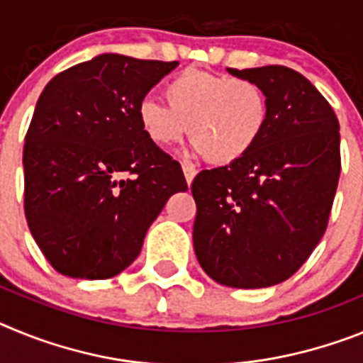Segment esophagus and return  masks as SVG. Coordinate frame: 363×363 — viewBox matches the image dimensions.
Instances as JSON below:
<instances>
[{
    "instance_id": "34e87169",
    "label": "esophagus",
    "mask_w": 363,
    "mask_h": 363,
    "mask_svg": "<svg viewBox=\"0 0 363 363\" xmlns=\"http://www.w3.org/2000/svg\"><path fill=\"white\" fill-rule=\"evenodd\" d=\"M196 169L191 165H184V174H185V179H187V184L191 185L192 179H194V176H196Z\"/></svg>"
}]
</instances>
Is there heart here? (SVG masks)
Returning <instances> with one entry per match:
<instances>
[{"label":"heart","mask_w":363,"mask_h":363,"mask_svg":"<svg viewBox=\"0 0 363 363\" xmlns=\"http://www.w3.org/2000/svg\"><path fill=\"white\" fill-rule=\"evenodd\" d=\"M163 94L167 104L145 98L138 105L143 134L162 149L189 133L194 152L230 165L255 149L267 127V94L252 79L185 69L165 83Z\"/></svg>","instance_id":"1"}]
</instances>
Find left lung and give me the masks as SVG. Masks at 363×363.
Segmentation results:
<instances>
[{
  "mask_svg": "<svg viewBox=\"0 0 363 363\" xmlns=\"http://www.w3.org/2000/svg\"><path fill=\"white\" fill-rule=\"evenodd\" d=\"M227 70L264 86L269 121L245 158L194 178L192 242L214 281L259 289L293 277L325 233L340 178V125L318 89L289 67Z\"/></svg>",
  "mask_w": 363,
  "mask_h": 363,
  "instance_id": "left-lung-1",
  "label": "left lung"
}]
</instances>
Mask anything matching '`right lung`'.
<instances>
[{"label": "right lung", "mask_w": 363, "mask_h": 363, "mask_svg": "<svg viewBox=\"0 0 363 363\" xmlns=\"http://www.w3.org/2000/svg\"><path fill=\"white\" fill-rule=\"evenodd\" d=\"M178 62L99 54L54 76L25 136V216L49 264L105 280L129 267L182 167L149 142L138 105Z\"/></svg>", "instance_id": "1"}]
</instances>
